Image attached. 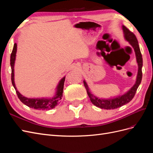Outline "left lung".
<instances>
[{"instance_id":"left-lung-1","label":"left lung","mask_w":153,"mask_h":153,"mask_svg":"<svg viewBox=\"0 0 153 153\" xmlns=\"http://www.w3.org/2000/svg\"><path fill=\"white\" fill-rule=\"evenodd\" d=\"M123 30L124 31L125 39H126L129 43V44L132 46V47L134 48V50H135V52L136 54L137 61L138 66L137 81L135 85H133V87H132L131 88V89L129 90L128 92H126L125 94L122 95L121 96H118L115 98H114L113 99L112 98V99H108V100L100 99L98 98H97V97H96L95 96H94L93 94H92L89 89V87H88L87 84H86L85 81H84V86L87 90V94L90 98L91 101L92 103V104H94L95 106H98V107L100 108H103L106 110L115 109L119 107H121V106L128 103L129 101L132 100L133 97L135 96L138 87L141 83L142 78V67L143 62H142V56L140 52V50L139 48V45H138L137 39L136 38L135 35L124 25L123 26Z\"/></svg>"}]
</instances>
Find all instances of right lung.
Here are the masks:
<instances>
[{"label": "right lung", "instance_id": "add662e5", "mask_svg": "<svg viewBox=\"0 0 153 153\" xmlns=\"http://www.w3.org/2000/svg\"><path fill=\"white\" fill-rule=\"evenodd\" d=\"M16 47L17 45L16 43L14 44L13 49L12 51V53L11 54V58H10V64L11 67V82L12 84L15 89L16 94L18 97V98L22 102L29 106L30 108H34L36 110H50L53 108L55 106L57 105L59 103L61 100L62 99V93H63V89H64V83L65 81V77L60 81L59 85H57V92L56 95L53 97L52 99H30L27 98L23 96L16 89L15 81H14V64H15V61L16 57Z\"/></svg>", "mask_w": 153, "mask_h": 153}]
</instances>
